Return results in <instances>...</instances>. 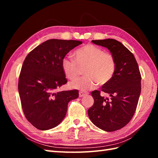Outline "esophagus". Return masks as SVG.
<instances>
[{
	"label": "esophagus",
	"instance_id": "esophagus-1",
	"mask_svg": "<svg viewBox=\"0 0 158 158\" xmlns=\"http://www.w3.org/2000/svg\"><path fill=\"white\" fill-rule=\"evenodd\" d=\"M87 94H88V92H83V91H80L79 92V97H83V96H85Z\"/></svg>",
	"mask_w": 158,
	"mask_h": 158
}]
</instances>
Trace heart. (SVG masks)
Masks as SVG:
<instances>
[{"instance_id":"obj_1","label":"heart","mask_w":158,"mask_h":158,"mask_svg":"<svg viewBox=\"0 0 158 158\" xmlns=\"http://www.w3.org/2000/svg\"><path fill=\"white\" fill-rule=\"evenodd\" d=\"M75 58H66L62 61L63 72L70 80L76 79L81 73V69H84L85 76L70 83L73 88L88 90L94 88L97 83L105 85L115 73L116 62L113 56L94 45L88 44L77 49Z\"/></svg>"}]
</instances>
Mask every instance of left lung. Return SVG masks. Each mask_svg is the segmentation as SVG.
<instances>
[{"mask_svg": "<svg viewBox=\"0 0 158 158\" xmlns=\"http://www.w3.org/2000/svg\"><path fill=\"white\" fill-rule=\"evenodd\" d=\"M92 41L109 50L115 60L116 69L111 79L101 88L110 98L100 96L98 90L93 91L94 103L88 110V116L99 128L113 132L126 126L136 111L141 75L133 53L122 43L113 39Z\"/></svg>", "mask_w": 158, "mask_h": 158, "instance_id": "8db88e82", "label": "left lung"}]
</instances>
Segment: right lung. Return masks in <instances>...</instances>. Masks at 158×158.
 Here are the masks:
<instances>
[{
    "mask_svg": "<svg viewBox=\"0 0 158 158\" xmlns=\"http://www.w3.org/2000/svg\"><path fill=\"white\" fill-rule=\"evenodd\" d=\"M75 40L49 39L30 52L19 74L18 91L26 118L36 128L55 127L65 117L70 100L78 90L58 92L67 83L62 61L70 50L81 44Z\"/></svg>",
    "mask_w": 158,
    "mask_h": 158,
    "instance_id": "right-lung-1",
    "label": "right lung"
}]
</instances>
